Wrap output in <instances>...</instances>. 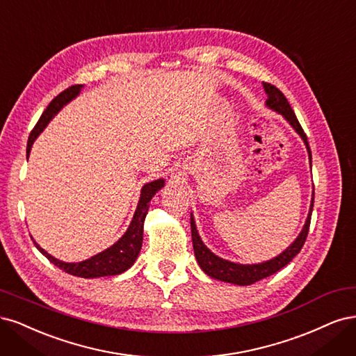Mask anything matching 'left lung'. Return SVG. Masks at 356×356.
I'll use <instances>...</instances> for the list:
<instances>
[{"instance_id": "8db88e82", "label": "left lung", "mask_w": 356, "mask_h": 356, "mask_svg": "<svg viewBox=\"0 0 356 356\" xmlns=\"http://www.w3.org/2000/svg\"><path fill=\"white\" fill-rule=\"evenodd\" d=\"M263 87H265V91L268 95L266 105L269 108L275 109L277 112H280L281 115L293 125V129L300 134V137H302L306 147H307L309 158H311V161H312V154H311V147H309V143H307L306 133L303 131L299 120H297L294 111L290 106L289 100L285 99V96L282 95V91L275 86H272L269 83H263ZM312 210H314V197H312L311 210H309L307 219H306V223L303 226V231L300 232V235L297 236L294 243L289 248H286L284 253H281L278 257H275V259H272L269 261H265V263H259V265H238V263L227 261V260H223L220 257L214 256L211 251L202 244L197 227H195L193 217L191 216V231H192V244H193L195 257H197V261H198V265L201 266V269L205 273H207L209 277H211L214 280H220V281L236 284V285L254 284V282H257L263 278L270 277V275H273L275 272H278L285 265H289V263L297 254L300 253V250H302L305 241L307 238V234H309Z\"/></svg>"}]
</instances>
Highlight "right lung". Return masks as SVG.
<instances>
[{"label": "right lung", "instance_id": "obj_1", "mask_svg": "<svg viewBox=\"0 0 356 356\" xmlns=\"http://www.w3.org/2000/svg\"><path fill=\"white\" fill-rule=\"evenodd\" d=\"M83 86L75 84L67 87L63 90L62 93L57 95L42 112V115L40 117L38 122L35 124V127L32 129L29 139H28V146H26V154L29 155L31 147L33 140L37 139V136L44 130L45 125L49 124V121L56 115L57 112L62 109L63 105H66L67 102L72 100L81 90ZM164 186V180L159 179L155 181L147 183V185L143 186L142 193H140V201L137 204V210L134 213L133 220L127 229V232L122 235V238L118 241V243L109 247L108 250L103 251V253H99L97 256H93L88 260L79 261V263H65L54 259L50 256L37 244V248L41 251V253L47 257L53 265L57 268H60L66 273L75 275V277H81V278H99V277H111V275H118L124 270H127L133 263L136 261L137 256L140 253L142 243H143V222L145 217L147 214L149 209V201L152 200L154 195Z\"/></svg>", "mask_w": 356, "mask_h": 356}]
</instances>
